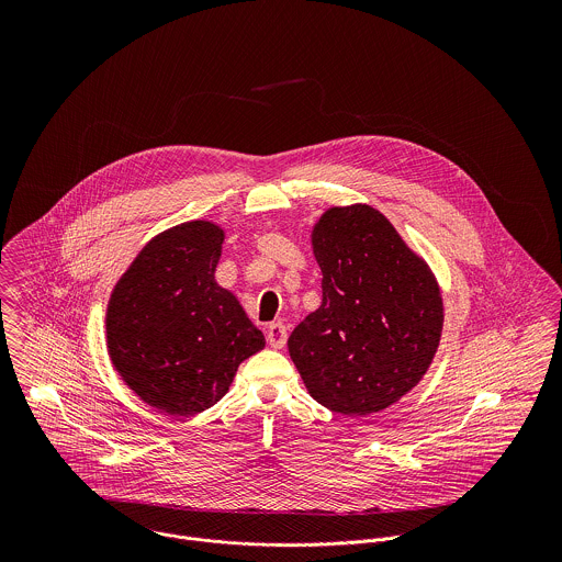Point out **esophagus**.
<instances>
[{
  "label": "esophagus",
  "instance_id": "esophagus-1",
  "mask_svg": "<svg viewBox=\"0 0 562 562\" xmlns=\"http://www.w3.org/2000/svg\"><path fill=\"white\" fill-rule=\"evenodd\" d=\"M288 341V328L281 322H272L268 326V344L272 348H283Z\"/></svg>",
  "mask_w": 562,
  "mask_h": 562
}]
</instances>
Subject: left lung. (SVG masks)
Instances as JSON below:
<instances>
[{
    "mask_svg": "<svg viewBox=\"0 0 562 562\" xmlns=\"http://www.w3.org/2000/svg\"><path fill=\"white\" fill-rule=\"evenodd\" d=\"M322 305L288 350L322 406L366 417L401 401L439 346V285L394 225L370 205L330 207L312 234Z\"/></svg>",
    "mask_w": 562,
    "mask_h": 562,
    "instance_id": "left-lung-1",
    "label": "left lung"
}]
</instances>
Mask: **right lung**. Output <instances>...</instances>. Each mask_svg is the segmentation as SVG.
Instances as JSON below:
<instances>
[{
    "label": "right lung",
    "mask_w": 562,
    "mask_h": 562,
    "mask_svg": "<svg viewBox=\"0 0 562 562\" xmlns=\"http://www.w3.org/2000/svg\"><path fill=\"white\" fill-rule=\"evenodd\" d=\"M223 240L214 223L177 225L138 252L110 296L112 366L161 413L188 417L214 406L241 361L266 346L238 299L214 279Z\"/></svg>",
    "instance_id": "add662e5"
}]
</instances>
